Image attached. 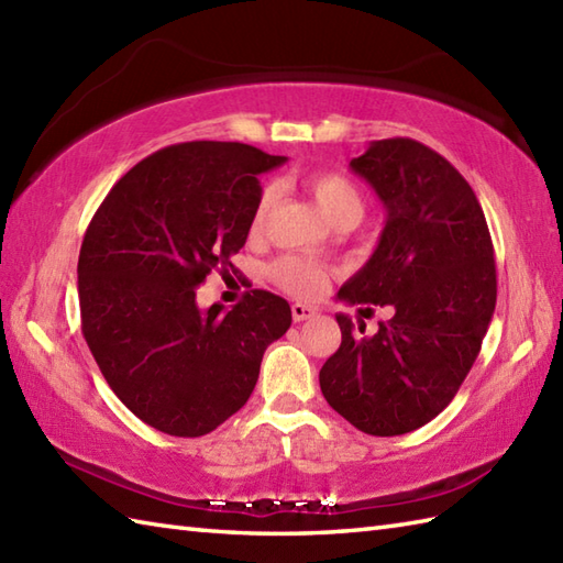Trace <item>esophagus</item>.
Instances as JSON below:
<instances>
[{
    "instance_id": "34e87169",
    "label": "esophagus",
    "mask_w": 563,
    "mask_h": 563,
    "mask_svg": "<svg viewBox=\"0 0 563 563\" xmlns=\"http://www.w3.org/2000/svg\"><path fill=\"white\" fill-rule=\"evenodd\" d=\"M314 314H317V307H312V305H302V302H295V305H292V319H295V321L312 319Z\"/></svg>"
}]
</instances>
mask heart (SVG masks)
I'll return each instance as SVG.
<instances>
[{"mask_svg":"<svg viewBox=\"0 0 563 563\" xmlns=\"http://www.w3.org/2000/svg\"><path fill=\"white\" fill-rule=\"evenodd\" d=\"M307 188L309 194L314 196L317 206L327 214L331 224H339V222L357 224L363 220L365 196L349 176L336 174V172L314 174L307 178ZM271 202H273V190H263V196L258 198L254 208V214H251V232L254 234L261 232L263 224H266ZM271 275L280 288L302 297H314L324 290L327 285V271L321 268L319 263L297 258V256H285L280 261H275Z\"/></svg>","mask_w":563,"mask_h":563,"instance_id":"b5f03b06","label":"heart"}]
</instances>
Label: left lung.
I'll return each mask as SVG.
<instances>
[{
    "label": "left lung",
    "instance_id": "8db88e82",
    "mask_svg": "<svg viewBox=\"0 0 563 563\" xmlns=\"http://www.w3.org/2000/svg\"><path fill=\"white\" fill-rule=\"evenodd\" d=\"M351 169L387 210L375 254L339 290L349 305H389L363 336L336 314L341 345L319 373L333 411L367 435H404L445 409L470 373L496 309V261L472 186L409 137L369 142Z\"/></svg>",
    "mask_w": 563,
    "mask_h": 563
}]
</instances>
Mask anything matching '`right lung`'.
<instances>
[{"instance_id":"right-lung-1","label":"right lung","mask_w":563,"mask_h":563,"mask_svg":"<svg viewBox=\"0 0 563 563\" xmlns=\"http://www.w3.org/2000/svg\"><path fill=\"white\" fill-rule=\"evenodd\" d=\"M283 162L242 142L164 147L111 188L84 234V339L115 397L166 435H206L242 409L263 353L292 324L266 290L230 312L196 302L246 244L258 176Z\"/></svg>"}]
</instances>
